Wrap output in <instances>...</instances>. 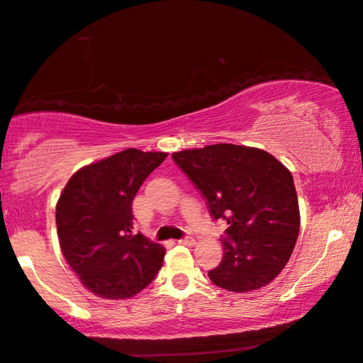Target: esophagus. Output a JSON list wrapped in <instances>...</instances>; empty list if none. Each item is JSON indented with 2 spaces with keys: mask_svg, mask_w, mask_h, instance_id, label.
Masks as SVG:
<instances>
[{
  "mask_svg": "<svg viewBox=\"0 0 363 363\" xmlns=\"http://www.w3.org/2000/svg\"><path fill=\"white\" fill-rule=\"evenodd\" d=\"M177 244H181V245H194L195 244V239L194 238H184V239L177 240Z\"/></svg>",
  "mask_w": 363,
  "mask_h": 363,
  "instance_id": "obj_1",
  "label": "esophagus"
}]
</instances>
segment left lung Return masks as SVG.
Segmentation results:
<instances>
[{
	"instance_id": "left-lung-1",
	"label": "left lung",
	"mask_w": 363,
	"mask_h": 363,
	"mask_svg": "<svg viewBox=\"0 0 363 363\" xmlns=\"http://www.w3.org/2000/svg\"><path fill=\"white\" fill-rule=\"evenodd\" d=\"M206 200L213 220L228 223L223 260L208 276L231 292H250L278 276L294 250L301 213L291 171L254 147L216 143L172 153Z\"/></svg>"
}]
</instances>
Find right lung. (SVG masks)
<instances>
[{
  "mask_svg": "<svg viewBox=\"0 0 363 363\" xmlns=\"http://www.w3.org/2000/svg\"><path fill=\"white\" fill-rule=\"evenodd\" d=\"M168 153L135 148L80 168L56 203L61 252L89 291L128 298L152 283L164 247L134 234L132 202Z\"/></svg>",
  "mask_w": 363,
  "mask_h": 363,
  "instance_id": "obj_1",
  "label": "right lung"
}]
</instances>
